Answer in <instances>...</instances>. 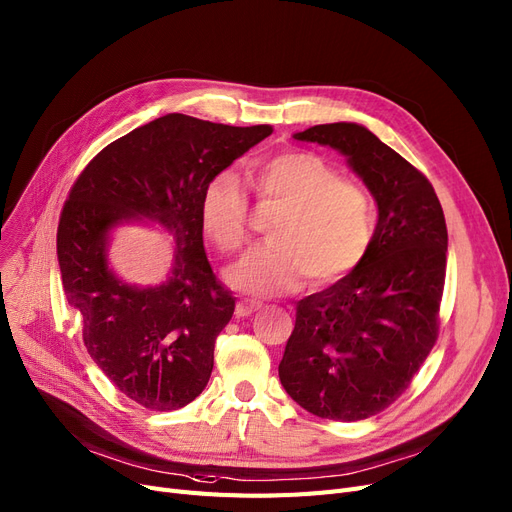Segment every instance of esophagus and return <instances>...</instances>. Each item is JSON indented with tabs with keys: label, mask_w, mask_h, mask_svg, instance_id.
I'll return each instance as SVG.
<instances>
[{
	"label": "esophagus",
	"mask_w": 512,
	"mask_h": 512,
	"mask_svg": "<svg viewBox=\"0 0 512 512\" xmlns=\"http://www.w3.org/2000/svg\"><path fill=\"white\" fill-rule=\"evenodd\" d=\"M257 309H261V303H259V301H255V299H240V301L236 303V316H238V318H247V316L253 314V311H257Z\"/></svg>",
	"instance_id": "34e87169"
}]
</instances>
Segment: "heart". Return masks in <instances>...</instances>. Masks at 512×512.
Returning <instances> with one entry per match:
<instances>
[{"label":"heart","instance_id":"b5f03b06","mask_svg":"<svg viewBox=\"0 0 512 512\" xmlns=\"http://www.w3.org/2000/svg\"><path fill=\"white\" fill-rule=\"evenodd\" d=\"M261 201L280 203L270 226L274 240L251 249L228 270L240 291L274 295L297 291L307 276L330 286L366 259L376 228L368 190L309 150H286L253 167ZM201 226L221 253L249 240V201L232 171L213 175L201 194Z\"/></svg>","mask_w":512,"mask_h":512}]
</instances>
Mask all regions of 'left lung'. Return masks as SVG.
Listing matches in <instances>:
<instances>
[{"instance_id":"obj_1","label":"left lung","mask_w":512,"mask_h":512,"mask_svg":"<svg viewBox=\"0 0 512 512\" xmlns=\"http://www.w3.org/2000/svg\"><path fill=\"white\" fill-rule=\"evenodd\" d=\"M295 140L339 150L379 205L366 259L297 303L280 383L307 412L364 420L402 395L439 335L448 228L431 182L362 125H314Z\"/></svg>"}]
</instances>
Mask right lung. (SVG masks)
I'll list each match as a JSON object with an SVG mask.
<instances>
[{
	"instance_id": "1",
	"label": "right lung",
	"mask_w": 512,
	"mask_h": 512,
	"mask_svg": "<svg viewBox=\"0 0 512 512\" xmlns=\"http://www.w3.org/2000/svg\"><path fill=\"white\" fill-rule=\"evenodd\" d=\"M272 131L171 113L102 148L66 198L56 238L64 297L92 360L148 410L184 408L209 383L215 339L236 303L205 255L201 194ZM131 216L174 234V270L159 287H127L105 265L107 232Z\"/></svg>"
}]
</instances>
